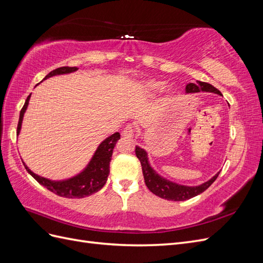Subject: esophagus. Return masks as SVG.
<instances>
[{
    "label": "esophagus",
    "instance_id": "obj_1",
    "mask_svg": "<svg viewBox=\"0 0 263 263\" xmlns=\"http://www.w3.org/2000/svg\"><path fill=\"white\" fill-rule=\"evenodd\" d=\"M134 135H135V129H134L133 125H127L122 132V136H124V137L132 138V137H134Z\"/></svg>",
    "mask_w": 263,
    "mask_h": 263
}]
</instances>
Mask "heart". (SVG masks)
<instances>
[{
    "label": "heart",
    "instance_id": "b5f03b06",
    "mask_svg": "<svg viewBox=\"0 0 263 263\" xmlns=\"http://www.w3.org/2000/svg\"><path fill=\"white\" fill-rule=\"evenodd\" d=\"M144 89L148 93H154L158 91L161 87V82L156 81V80H147L144 82Z\"/></svg>",
    "mask_w": 263,
    "mask_h": 263
}]
</instances>
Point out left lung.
Segmentation results:
<instances>
[{
    "mask_svg": "<svg viewBox=\"0 0 263 263\" xmlns=\"http://www.w3.org/2000/svg\"><path fill=\"white\" fill-rule=\"evenodd\" d=\"M185 91L186 93H197L201 91L213 92V93L221 95V93L216 89V87H214L210 83L201 82V81H197L196 83H189L185 87ZM135 153H136V156L141 163V169H142V174H144L145 183L150 192H153L157 196L164 198V200H168V201H174V202L185 201L203 193L205 190H208L213 184V182L217 179L219 174V172L217 174H215L211 180L203 183L201 185H197V186L180 185V184H177V183H173L169 180L163 179L162 177L159 176L158 173H156V171L151 168V165L148 161V155L145 149L136 146Z\"/></svg>",
    "mask_w": 263,
    "mask_h": 263,
    "instance_id": "1",
    "label": "left lung"
}]
</instances>
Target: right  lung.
<instances>
[{"mask_svg": "<svg viewBox=\"0 0 263 263\" xmlns=\"http://www.w3.org/2000/svg\"><path fill=\"white\" fill-rule=\"evenodd\" d=\"M77 70V67H61L58 69H54L45 77L44 80L53 76L74 72ZM29 99L30 94L27 97L25 104H24L23 108L21 109L17 125V135L21 130L24 113L26 112ZM119 138H121V135H119V133H115L113 135H110V136L107 137L105 140H103L98 147L97 151L94 153L91 161L86 165V168L81 173H79L78 176L68 180L51 181L46 178L39 177L33 171H30L25 163H23L25 165V168L30 176L33 177L39 184H42L47 190H49L50 192L67 198L85 197L97 193L98 191H100L104 186L109 174V162L110 159H112L113 149Z\"/></svg>", "mask_w": 263, "mask_h": 263, "instance_id": "right-lung-1", "label": "right lung"}]
</instances>
